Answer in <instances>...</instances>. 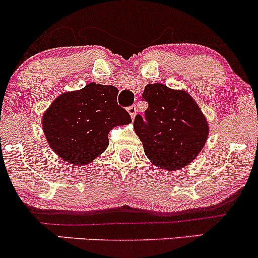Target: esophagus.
I'll list each match as a JSON object with an SVG mask.
<instances>
[{
	"label": "esophagus",
	"instance_id": "34e87169",
	"mask_svg": "<svg viewBox=\"0 0 258 258\" xmlns=\"http://www.w3.org/2000/svg\"><path fill=\"white\" fill-rule=\"evenodd\" d=\"M127 110H128V114L131 115V117L135 118L136 117V114H137V107H136V105L130 106Z\"/></svg>",
	"mask_w": 258,
	"mask_h": 258
}]
</instances>
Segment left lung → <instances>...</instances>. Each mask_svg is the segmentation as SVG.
I'll return each mask as SVG.
<instances>
[{
	"label": "left lung",
	"mask_w": 258,
	"mask_h": 258,
	"mask_svg": "<svg viewBox=\"0 0 258 258\" xmlns=\"http://www.w3.org/2000/svg\"><path fill=\"white\" fill-rule=\"evenodd\" d=\"M142 98L144 116L135 117V131L155 166L177 170L191 163L205 146L208 123L197 103L183 90L148 84Z\"/></svg>",
	"instance_id": "1"
}]
</instances>
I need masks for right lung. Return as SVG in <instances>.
I'll list each match as a JSON object with an SVG mask.
<instances>
[{
	"instance_id": "add662e5",
	"label": "right lung",
	"mask_w": 258,
	"mask_h": 258,
	"mask_svg": "<svg viewBox=\"0 0 258 258\" xmlns=\"http://www.w3.org/2000/svg\"><path fill=\"white\" fill-rule=\"evenodd\" d=\"M117 88L89 83L52 101L42 115V130L53 152L73 165H87L109 146V132L131 122L117 104Z\"/></svg>"
}]
</instances>
